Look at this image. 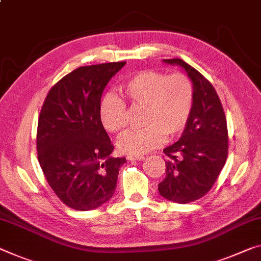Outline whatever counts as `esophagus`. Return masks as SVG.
<instances>
[{"mask_svg": "<svg viewBox=\"0 0 261 261\" xmlns=\"http://www.w3.org/2000/svg\"><path fill=\"white\" fill-rule=\"evenodd\" d=\"M143 159V155H127V160H129V161H141Z\"/></svg>", "mask_w": 261, "mask_h": 261, "instance_id": "1", "label": "esophagus"}]
</instances>
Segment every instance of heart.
I'll return each instance as SVG.
<instances>
[{
    "mask_svg": "<svg viewBox=\"0 0 261 261\" xmlns=\"http://www.w3.org/2000/svg\"><path fill=\"white\" fill-rule=\"evenodd\" d=\"M123 93L133 108H143L146 127L129 130L118 141V148L129 155H141L163 142L164 135L174 138L187 127L192 113L195 90L191 80L182 72L164 74L142 70L128 78ZM100 118L111 133H121L127 126V108L121 98L108 93L102 99Z\"/></svg>",
    "mask_w": 261,
    "mask_h": 261,
    "instance_id": "b5f03b06",
    "label": "heart"
}]
</instances>
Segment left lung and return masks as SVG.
Wrapping results in <instances>:
<instances>
[{
  "mask_svg": "<svg viewBox=\"0 0 261 261\" xmlns=\"http://www.w3.org/2000/svg\"><path fill=\"white\" fill-rule=\"evenodd\" d=\"M164 62L182 66L195 90L194 108L181 139L163 150L166 177L159 184L162 197L186 204L202 198L217 181L227 159V123L222 102L209 80L182 59Z\"/></svg>",
  "mask_w": 261,
  "mask_h": 261,
  "instance_id": "1",
  "label": "left lung"
}]
</instances>
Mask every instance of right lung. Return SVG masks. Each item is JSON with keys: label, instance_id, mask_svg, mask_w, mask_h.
Listing matches in <instances>:
<instances>
[{"label": "right lung", "instance_id": "obj_1", "mask_svg": "<svg viewBox=\"0 0 261 261\" xmlns=\"http://www.w3.org/2000/svg\"><path fill=\"white\" fill-rule=\"evenodd\" d=\"M126 62L80 66L51 87L38 117V162L51 189L71 209H95L113 196L125 158L100 118L101 94Z\"/></svg>", "mask_w": 261, "mask_h": 261}]
</instances>
